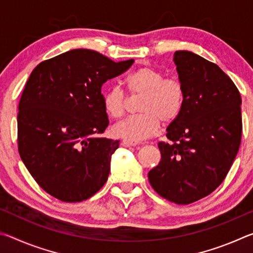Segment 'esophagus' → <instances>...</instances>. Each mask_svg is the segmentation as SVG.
Returning <instances> with one entry per match:
<instances>
[{
  "mask_svg": "<svg viewBox=\"0 0 253 253\" xmlns=\"http://www.w3.org/2000/svg\"><path fill=\"white\" fill-rule=\"evenodd\" d=\"M123 144L125 145V146H136V145H138V142H136V140H131V139H124Z\"/></svg>",
  "mask_w": 253,
  "mask_h": 253,
  "instance_id": "34e87169",
  "label": "esophagus"
}]
</instances>
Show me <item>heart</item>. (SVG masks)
Instances as JSON below:
<instances>
[{
  "label": "heart",
  "mask_w": 253,
  "mask_h": 253,
  "mask_svg": "<svg viewBox=\"0 0 253 253\" xmlns=\"http://www.w3.org/2000/svg\"><path fill=\"white\" fill-rule=\"evenodd\" d=\"M126 83L132 96H140V114L124 119L114 126V134L126 139L140 140L154 136L161 126L172 124L181 115L185 90L175 78H164L160 70L142 67L127 77ZM107 114L119 118L125 114L128 96L122 87L111 85L102 96Z\"/></svg>",
  "instance_id": "b5f03b06"
}]
</instances>
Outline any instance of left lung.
<instances>
[{
    "instance_id": "8db88e82",
    "label": "left lung",
    "mask_w": 253,
    "mask_h": 253,
    "mask_svg": "<svg viewBox=\"0 0 253 253\" xmlns=\"http://www.w3.org/2000/svg\"><path fill=\"white\" fill-rule=\"evenodd\" d=\"M185 102L158 143L161 162L149 170L162 198L190 204L211 194L224 181L242 135L241 96L219 66L190 51L174 53Z\"/></svg>"
}]
</instances>
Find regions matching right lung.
Returning a JSON list of instances; mask_svg holds the SVG:
<instances>
[{
    "mask_svg": "<svg viewBox=\"0 0 253 253\" xmlns=\"http://www.w3.org/2000/svg\"><path fill=\"white\" fill-rule=\"evenodd\" d=\"M132 63L76 49L44 60L30 75L19 102V154L53 198L81 202L108 179L119 140L101 137L109 124L101 87Z\"/></svg>",
    "mask_w": 253,
    "mask_h": 253,
    "instance_id": "right-lung-1",
    "label": "right lung"
}]
</instances>
